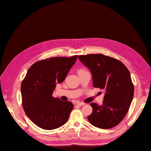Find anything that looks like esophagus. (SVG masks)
<instances>
[{"label": "esophagus", "mask_w": 151, "mask_h": 151, "mask_svg": "<svg viewBox=\"0 0 151 151\" xmlns=\"http://www.w3.org/2000/svg\"><path fill=\"white\" fill-rule=\"evenodd\" d=\"M76 104H77V105H78V106H83V105H84L85 104L84 103V102H76Z\"/></svg>", "instance_id": "obj_1"}]
</instances>
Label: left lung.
Segmentation results:
<instances>
[{
  "label": "left lung",
  "instance_id": "1",
  "mask_svg": "<svg viewBox=\"0 0 151 151\" xmlns=\"http://www.w3.org/2000/svg\"><path fill=\"white\" fill-rule=\"evenodd\" d=\"M90 70L93 85L106 90L102 105L90 104L92 114L88 119L102 129L116 126L127 115L134 97V85L127 67L116 59L101 54L78 56Z\"/></svg>",
  "mask_w": 151,
  "mask_h": 151
}]
</instances>
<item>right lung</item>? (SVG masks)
Listing matches in <instances>:
<instances>
[{
    "instance_id": "1",
    "label": "right lung",
    "mask_w": 151,
    "mask_h": 151,
    "mask_svg": "<svg viewBox=\"0 0 151 151\" xmlns=\"http://www.w3.org/2000/svg\"><path fill=\"white\" fill-rule=\"evenodd\" d=\"M78 56L54 57L35 63L22 82V107L28 117L41 129L53 130L67 121L73 104L52 97L76 62Z\"/></svg>"
}]
</instances>
